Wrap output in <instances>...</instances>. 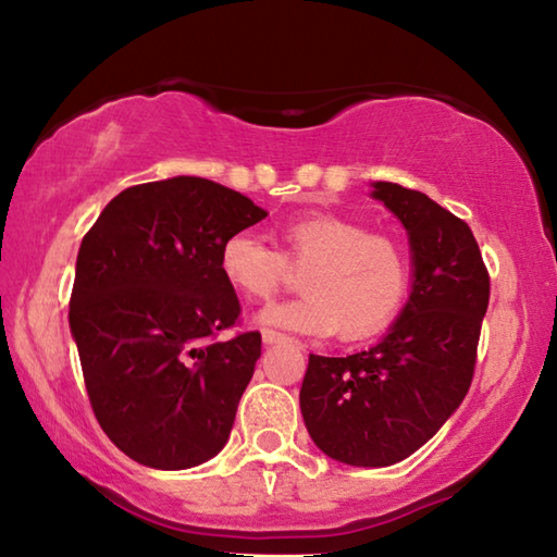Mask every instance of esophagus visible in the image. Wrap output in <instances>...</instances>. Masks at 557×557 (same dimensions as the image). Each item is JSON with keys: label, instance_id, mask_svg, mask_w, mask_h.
<instances>
[{"label": "esophagus", "instance_id": "1", "mask_svg": "<svg viewBox=\"0 0 557 557\" xmlns=\"http://www.w3.org/2000/svg\"><path fill=\"white\" fill-rule=\"evenodd\" d=\"M285 334H280V332H272V329H262V344H280V342H285Z\"/></svg>", "mask_w": 557, "mask_h": 557}]
</instances>
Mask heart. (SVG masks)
<instances>
[{
    "mask_svg": "<svg viewBox=\"0 0 557 557\" xmlns=\"http://www.w3.org/2000/svg\"><path fill=\"white\" fill-rule=\"evenodd\" d=\"M285 252L252 233H233L221 245L219 268L233 292L268 301L285 285L289 267L307 268L305 295L270 305L258 324L297 334L366 338L398 314L410 287V260L398 240L332 211L295 215L280 225Z\"/></svg>",
    "mask_w": 557,
    "mask_h": 557,
    "instance_id": "obj_1",
    "label": "heart"
}]
</instances>
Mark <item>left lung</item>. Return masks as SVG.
<instances>
[{
  "label": "left lung",
  "instance_id": "left-lung-1",
  "mask_svg": "<svg viewBox=\"0 0 557 557\" xmlns=\"http://www.w3.org/2000/svg\"><path fill=\"white\" fill-rule=\"evenodd\" d=\"M373 199L410 238L412 292L379 344L309 356L299 408L314 445L351 467L410 457L459 408L474 379L488 272L469 225L422 191L375 182Z\"/></svg>",
  "mask_w": 557,
  "mask_h": 557
}]
</instances>
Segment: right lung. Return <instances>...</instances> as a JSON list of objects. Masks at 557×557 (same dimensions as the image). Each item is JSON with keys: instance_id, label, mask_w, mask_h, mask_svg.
Segmentation results:
<instances>
[{"instance_id": "obj_1", "label": "right lung", "mask_w": 557, "mask_h": 557, "mask_svg": "<svg viewBox=\"0 0 557 557\" xmlns=\"http://www.w3.org/2000/svg\"><path fill=\"white\" fill-rule=\"evenodd\" d=\"M265 215L233 188L174 176L125 188L83 238L71 334L102 432L139 465L188 469L228 442L262 338L213 342L240 314L219 256Z\"/></svg>"}]
</instances>
